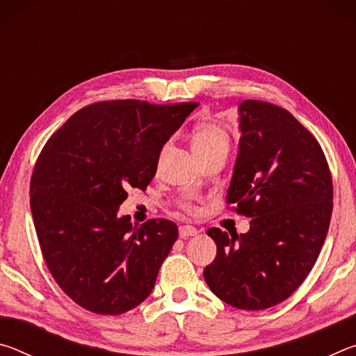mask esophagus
<instances>
[{"mask_svg": "<svg viewBox=\"0 0 356 356\" xmlns=\"http://www.w3.org/2000/svg\"><path fill=\"white\" fill-rule=\"evenodd\" d=\"M179 236L180 238H188L197 236V229L195 226H180L179 227Z\"/></svg>", "mask_w": 356, "mask_h": 356, "instance_id": "obj_1", "label": "esophagus"}]
</instances>
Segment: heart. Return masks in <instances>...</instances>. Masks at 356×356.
<instances>
[{
	"instance_id": "obj_1",
	"label": "heart",
	"mask_w": 356,
	"mask_h": 356,
	"mask_svg": "<svg viewBox=\"0 0 356 356\" xmlns=\"http://www.w3.org/2000/svg\"><path fill=\"white\" fill-rule=\"evenodd\" d=\"M227 135L221 127L210 122L197 124L191 131V149L196 156L218 147H227Z\"/></svg>"
}]
</instances>
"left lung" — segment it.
<instances>
[{
    "mask_svg": "<svg viewBox=\"0 0 356 356\" xmlns=\"http://www.w3.org/2000/svg\"><path fill=\"white\" fill-rule=\"evenodd\" d=\"M238 150L227 204L251 216L246 234L207 231L216 243L204 280L234 308L261 311L297 291L314 267L333 210L321 144L284 108L238 104Z\"/></svg>",
    "mask_w": 356,
    "mask_h": 356,
    "instance_id": "1",
    "label": "left lung"
}]
</instances>
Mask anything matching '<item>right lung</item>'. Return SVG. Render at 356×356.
<instances>
[{
	"label": "right lung",
	"instance_id": "right-lung-1",
	"mask_svg": "<svg viewBox=\"0 0 356 356\" xmlns=\"http://www.w3.org/2000/svg\"><path fill=\"white\" fill-rule=\"evenodd\" d=\"M197 104L99 102L76 111L35 163L29 202L45 264L84 309L116 316L155 286L179 231L170 220L119 216L127 190L154 179L161 147Z\"/></svg>",
	"mask_w": 356,
	"mask_h": 356
}]
</instances>
